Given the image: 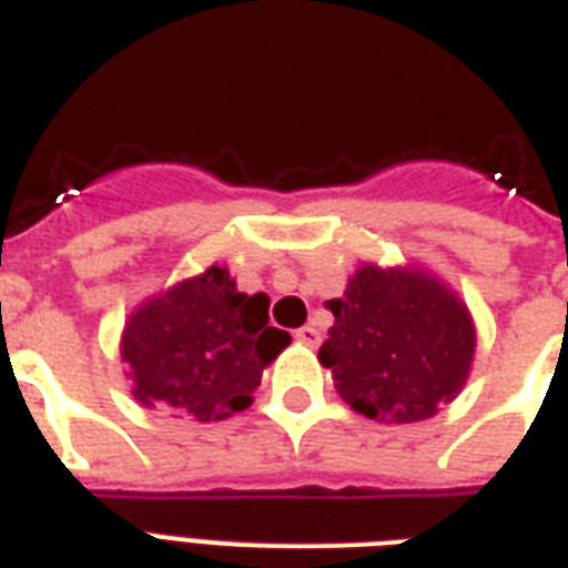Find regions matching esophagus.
I'll list each match as a JSON object with an SVG mask.
<instances>
[{
	"mask_svg": "<svg viewBox=\"0 0 568 568\" xmlns=\"http://www.w3.org/2000/svg\"><path fill=\"white\" fill-rule=\"evenodd\" d=\"M294 338H297V342H301V345H310V347H315L321 342V333L315 327H310V324H303V327H297L294 329Z\"/></svg>",
	"mask_w": 568,
	"mask_h": 568,
	"instance_id": "esophagus-1",
	"label": "esophagus"
}]
</instances>
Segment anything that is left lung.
Instances as JSON below:
<instances>
[{"label": "left lung", "mask_w": 568, "mask_h": 568, "mask_svg": "<svg viewBox=\"0 0 568 568\" xmlns=\"http://www.w3.org/2000/svg\"><path fill=\"white\" fill-rule=\"evenodd\" d=\"M327 310L336 324L318 359L356 413L386 424L424 422L459 395L475 356V324L439 280L363 265Z\"/></svg>", "instance_id": "8db88e82"}]
</instances>
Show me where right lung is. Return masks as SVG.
<instances>
[{
  "mask_svg": "<svg viewBox=\"0 0 568 568\" xmlns=\"http://www.w3.org/2000/svg\"><path fill=\"white\" fill-rule=\"evenodd\" d=\"M267 294H241L217 265L141 303L120 345L132 395L196 422L247 409L265 365L292 342L267 327Z\"/></svg>",
  "mask_w": 568,
  "mask_h": 568,
  "instance_id": "obj_1",
  "label": "right lung"
}]
</instances>
